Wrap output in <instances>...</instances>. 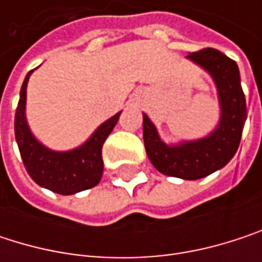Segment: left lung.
<instances>
[{"label": "left lung", "mask_w": 262, "mask_h": 262, "mask_svg": "<svg viewBox=\"0 0 262 262\" xmlns=\"http://www.w3.org/2000/svg\"><path fill=\"white\" fill-rule=\"evenodd\" d=\"M186 59L206 71L215 84L220 104L219 124L203 138L167 144L151 120L142 114V133L147 156L159 173L197 181L223 168L234 158L247 112L239 70L232 59L214 48L191 53Z\"/></svg>", "instance_id": "left-lung-1"}]
</instances>
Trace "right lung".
I'll return each mask as SVG.
<instances>
[{"mask_svg": "<svg viewBox=\"0 0 262 262\" xmlns=\"http://www.w3.org/2000/svg\"><path fill=\"white\" fill-rule=\"evenodd\" d=\"M31 73L23 83L15 115V136L27 173L39 186L62 195L95 186L103 176V144L114 130L121 112L101 123L79 147L67 151L51 150L33 135L27 121V84Z\"/></svg>", "mask_w": 262, "mask_h": 262, "instance_id": "obj_1", "label": "right lung"}]
</instances>
